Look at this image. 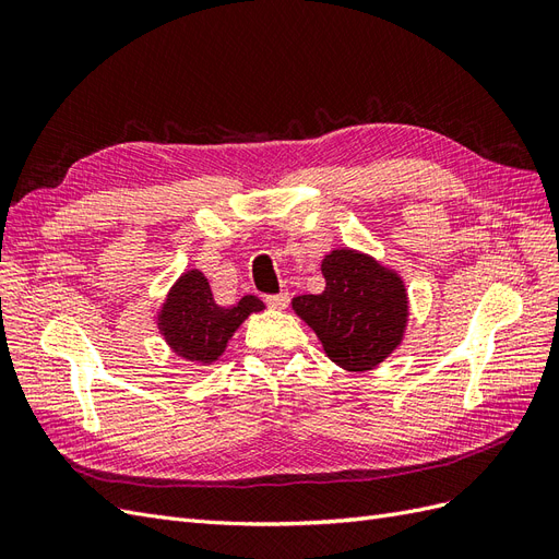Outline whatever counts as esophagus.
Here are the masks:
<instances>
[{
	"instance_id": "esophagus-1",
	"label": "esophagus",
	"mask_w": 559,
	"mask_h": 559,
	"mask_svg": "<svg viewBox=\"0 0 559 559\" xmlns=\"http://www.w3.org/2000/svg\"><path fill=\"white\" fill-rule=\"evenodd\" d=\"M265 306L270 310H284L286 306H289V294H275V296H265Z\"/></svg>"
}]
</instances>
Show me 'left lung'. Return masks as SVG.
<instances>
[{"instance_id": "left-lung-1", "label": "left lung", "mask_w": 559, "mask_h": 559, "mask_svg": "<svg viewBox=\"0 0 559 559\" xmlns=\"http://www.w3.org/2000/svg\"><path fill=\"white\" fill-rule=\"evenodd\" d=\"M321 275L326 289L296 296V314L317 333L333 364L354 373L376 368L401 345L408 324L403 280L354 249L326 253Z\"/></svg>"}]
</instances>
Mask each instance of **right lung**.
Listing matches in <instances>:
<instances>
[{
	"label": "right lung",
	"mask_w": 559,
	"mask_h": 559,
	"mask_svg": "<svg viewBox=\"0 0 559 559\" xmlns=\"http://www.w3.org/2000/svg\"><path fill=\"white\" fill-rule=\"evenodd\" d=\"M263 308V300L257 296H242L230 308L216 306L207 277L200 270H189L167 294L158 312V329L165 335V343L181 359L195 366H210L222 357L230 335L242 321Z\"/></svg>",
	"instance_id": "right-lung-1"
}]
</instances>
